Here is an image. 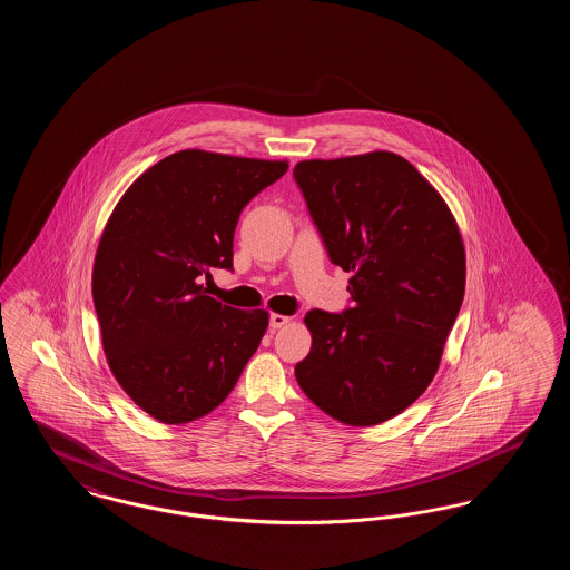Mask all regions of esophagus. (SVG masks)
I'll return each instance as SVG.
<instances>
[{
  "instance_id": "esophagus-1",
  "label": "esophagus",
  "mask_w": 570,
  "mask_h": 570,
  "mask_svg": "<svg viewBox=\"0 0 570 570\" xmlns=\"http://www.w3.org/2000/svg\"><path fill=\"white\" fill-rule=\"evenodd\" d=\"M293 318H288V316H282V314H272V318H269V326H272L273 331L275 328H282L284 325H288Z\"/></svg>"
}]
</instances>
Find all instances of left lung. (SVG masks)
Segmentation results:
<instances>
[{
	"instance_id": "left-lung-1",
	"label": "left lung",
	"mask_w": 570,
	"mask_h": 570,
	"mask_svg": "<svg viewBox=\"0 0 570 570\" xmlns=\"http://www.w3.org/2000/svg\"><path fill=\"white\" fill-rule=\"evenodd\" d=\"M333 265L353 273V307L312 309L303 393L328 416L379 425L434 380L465 291L458 222L397 154L303 160L293 170Z\"/></svg>"
}]
</instances>
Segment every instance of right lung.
<instances>
[{
	"label": "right lung",
	"mask_w": 570,
	"mask_h": 570,
	"mask_svg": "<svg viewBox=\"0 0 570 570\" xmlns=\"http://www.w3.org/2000/svg\"><path fill=\"white\" fill-rule=\"evenodd\" d=\"M288 163L184 149L121 196L98 244L91 295L110 372L136 406L179 425L216 410L256 353L265 309L207 295L233 269L245 205Z\"/></svg>",
	"instance_id": "obj_1"
}]
</instances>
